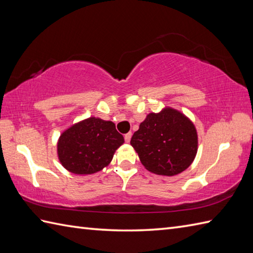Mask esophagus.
I'll return each mask as SVG.
<instances>
[{"mask_svg": "<svg viewBox=\"0 0 253 253\" xmlns=\"http://www.w3.org/2000/svg\"><path fill=\"white\" fill-rule=\"evenodd\" d=\"M124 138H125V141L128 143L130 141V139H131V132H127L125 136H124Z\"/></svg>", "mask_w": 253, "mask_h": 253, "instance_id": "1", "label": "esophagus"}]
</instances>
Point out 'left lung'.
Wrapping results in <instances>:
<instances>
[{
    "instance_id": "obj_1",
    "label": "left lung",
    "mask_w": 253,
    "mask_h": 253,
    "mask_svg": "<svg viewBox=\"0 0 253 253\" xmlns=\"http://www.w3.org/2000/svg\"><path fill=\"white\" fill-rule=\"evenodd\" d=\"M142 165L153 174L174 176L187 169L198 152L196 126L184 113L165 106L149 113L131 140Z\"/></svg>"
}]
</instances>
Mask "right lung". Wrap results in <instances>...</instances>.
<instances>
[{"instance_id":"obj_1","label":"right lung","mask_w":253,"mask_h":253,"mask_svg":"<svg viewBox=\"0 0 253 253\" xmlns=\"http://www.w3.org/2000/svg\"><path fill=\"white\" fill-rule=\"evenodd\" d=\"M124 137L111 121L91 116L73 124L57 140V158L62 166L76 175H90L111 163Z\"/></svg>"}]
</instances>
